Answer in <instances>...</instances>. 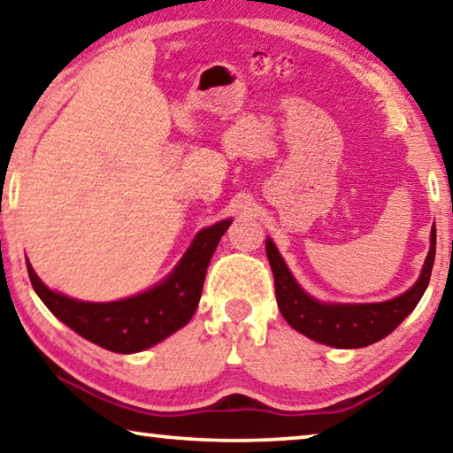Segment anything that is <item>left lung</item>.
Segmentation results:
<instances>
[{
    "label": "left lung",
    "mask_w": 453,
    "mask_h": 453,
    "mask_svg": "<svg viewBox=\"0 0 453 453\" xmlns=\"http://www.w3.org/2000/svg\"><path fill=\"white\" fill-rule=\"evenodd\" d=\"M432 246L423 264L421 276L411 288L393 300L369 304H330L308 296L290 274L288 265L278 254L274 242L265 240V254L276 284V300L286 322L308 339L336 349H361L385 339L397 328L426 292L435 260V224Z\"/></svg>",
    "instance_id": "obj_1"
}]
</instances>
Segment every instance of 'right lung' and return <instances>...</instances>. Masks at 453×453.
I'll return each instance as SVG.
<instances>
[{
    "label": "right lung",
    "instance_id": "obj_1",
    "mask_svg": "<svg viewBox=\"0 0 453 453\" xmlns=\"http://www.w3.org/2000/svg\"><path fill=\"white\" fill-rule=\"evenodd\" d=\"M229 224L232 219H224L201 229L167 280L117 303H84L50 290L30 262L27 274L42 303L74 333L112 353H139L191 320L199 304L207 265Z\"/></svg>",
    "mask_w": 453,
    "mask_h": 453
}]
</instances>
